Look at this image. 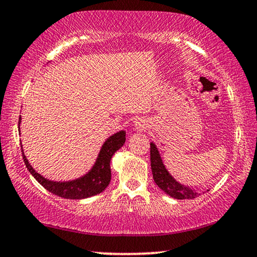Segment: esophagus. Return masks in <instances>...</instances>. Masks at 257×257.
I'll list each match as a JSON object with an SVG mask.
<instances>
[{
    "instance_id": "esophagus-1",
    "label": "esophagus",
    "mask_w": 257,
    "mask_h": 257,
    "mask_svg": "<svg viewBox=\"0 0 257 257\" xmlns=\"http://www.w3.org/2000/svg\"><path fill=\"white\" fill-rule=\"evenodd\" d=\"M135 125L136 128L140 129V131H143V129L147 128V121L143 118H138L135 121Z\"/></svg>"
}]
</instances>
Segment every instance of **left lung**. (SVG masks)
Returning <instances> with one entry per match:
<instances>
[{
  "instance_id": "1",
  "label": "left lung",
  "mask_w": 257,
  "mask_h": 257,
  "mask_svg": "<svg viewBox=\"0 0 257 257\" xmlns=\"http://www.w3.org/2000/svg\"><path fill=\"white\" fill-rule=\"evenodd\" d=\"M150 164H152L153 179L155 183L162 189L164 193H167L169 196L177 200H184V198H195L198 196L196 191H194L190 188L184 187L179 182H176L170 176V174L164 168L162 160H161L160 154L157 152V148L154 143H150Z\"/></svg>"
}]
</instances>
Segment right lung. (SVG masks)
Returning a JSON list of instances; mask_svg holds the SVG:
<instances>
[{
  "instance_id": "obj_1",
  "label": "right lung",
  "mask_w": 257,
  "mask_h": 257,
  "mask_svg": "<svg viewBox=\"0 0 257 257\" xmlns=\"http://www.w3.org/2000/svg\"><path fill=\"white\" fill-rule=\"evenodd\" d=\"M21 119V117H20ZM19 119V125L20 121ZM125 142V133L119 132L116 133L109 138L107 141L104 142L103 147H102L100 155L97 157L96 163L93 167V169L89 172L87 175L81 177V179L70 181V182H54V181H48L41 176L39 173H36L30 166L28 160L22 154L23 161L27 168L30 172V174L35 177L37 182L49 190L50 193L60 197L64 198H71V200H80V198H85L94 196L103 191L105 188L108 187L109 182L111 179L110 173V160L112 155H114L116 150H118L121 147L124 145ZM22 149V148H21Z\"/></svg>"
}]
</instances>
